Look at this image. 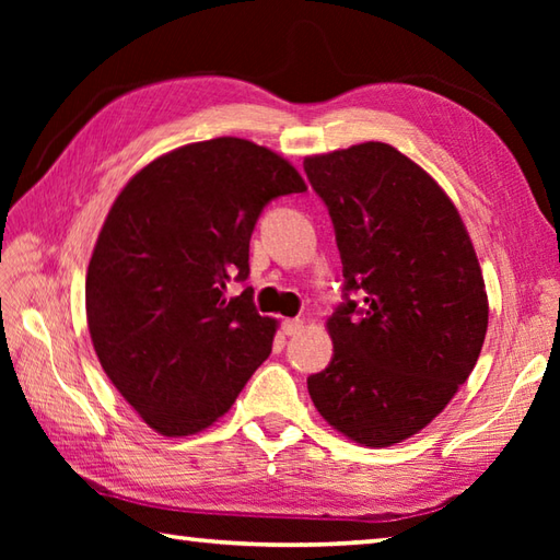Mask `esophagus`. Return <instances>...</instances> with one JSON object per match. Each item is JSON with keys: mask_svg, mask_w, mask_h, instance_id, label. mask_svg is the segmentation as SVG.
I'll return each instance as SVG.
<instances>
[{"mask_svg": "<svg viewBox=\"0 0 560 560\" xmlns=\"http://www.w3.org/2000/svg\"><path fill=\"white\" fill-rule=\"evenodd\" d=\"M281 329H283V335H287V337H295L303 329V319H299V317H295V319H283Z\"/></svg>", "mask_w": 560, "mask_h": 560, "instance_id": "34e87169", "label": "esophagus"}]
</instances>
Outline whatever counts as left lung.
Instances as JSON below:
<instances>
[{
	"instance_id": "obj_1",
	"label": "left lung",
	"mask_w": 560,
	"mask_h": 560,
	"mask_svg": "<svg viewBox=\"0 0 560 560\" xmlns=\"http://www.w3.org/2000/svg\"><path fill=\"white\" fill-rule=\"evenodd\" d=\"M343 267L327 329L335 353L307 392L323 419L368 447L419 433L467 383L489 327L477 253L455 205L395 147L303 161Z\"/></svg>"
}]
</instances>
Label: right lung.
I'll return each mask as SVG.
<instances>
[{
    "label": "right lung",
    "instance_id": "add662e5",
    "mask_svg": "<svg viewBox=\"0 0 560 560\" xmlns=\"http://www.w3.org/2000/svg\"><path fill=\"white\" fill-rule=\"evenodd\" d=\"M289 161L247 139L175 149L125 185L86 273L105 375L151 428L192 435L233 407L277 323L245 287L249 237L271 199L305 192Z\"/></svg>",
    "mask_w": 560,
    "mask_h": 560
}]
</instances>
